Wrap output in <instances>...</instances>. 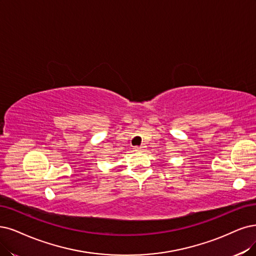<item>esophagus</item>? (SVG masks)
<instances>
[{"instance_id":"obj_1","label":"esophagus","mask_w":256,"mask_h":256,"mask_svg":"<svg viewBox=\"0 0 256 256\" xmlns=\"http://www.w3.org/2000/svg\"><path fill=\"white\" fill-rule=\"evenodd\" d=\"M144 148H146V146H144V144H141L140 146H135V150H139Z\"/></svg>"}]
</instances>
